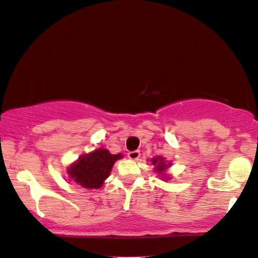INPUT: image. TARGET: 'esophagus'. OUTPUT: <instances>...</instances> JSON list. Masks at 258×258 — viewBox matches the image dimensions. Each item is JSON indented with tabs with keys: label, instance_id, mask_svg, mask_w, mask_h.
Returning <instances> with one entry per match:
<instances>
[{
	"label": "esophagus",
	"instance_id": "34e87169",
	"mask_svg": "<svg viewBox=\"0 0 258 258\" xmlns=\"http://www.w3.org/2000/svg\"><path fill=\"white\" fill-rule=\"evenodd\" d=\"M128 158L132 159V160H138L140 158V152L139 151H133L128 153Z\"/></svg>",
	"mask_w": 258,
	"mask_h": 258
}]
</instances>
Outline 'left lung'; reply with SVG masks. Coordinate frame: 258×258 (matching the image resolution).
<instances>
[{
    "label": "left lung",
    "mask_w": 258,
    "mask_h": 258,
    "mask_svg": "<svg viewBox=\"0 0 258 258\" xmlns=\"http://www.w3.org/2000/svg\"><path fill=\"white\" fill-rule=\"evenodd\" d=\"M152 163H153V165H155V167H157V171H158V172H160V173H163L165 171V168L168 166V164L165 163L163 158H153Z\"/></svg>",
    "instance_id": "8db88e82"
}]
</instances>
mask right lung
<instances>
[{
	"mask_svg": "<svg viewBox=\"0 0 258 258\" xmlns=\"http://www.w3.org/2000/svg\"><path fill=\"white\" fill-rule=\"evenodd\" d=\"M120 158L122 154H111L104 148L97 149L79 158V160L69 167L68 173L76 183L86 189H98L109 177L114 161Z\"/></svg>",
	"mask_w": 258,
	"mask_h": 258,
	"instance_id": "right-lung-1",
	"label": "right lung"
}]
</instances>
